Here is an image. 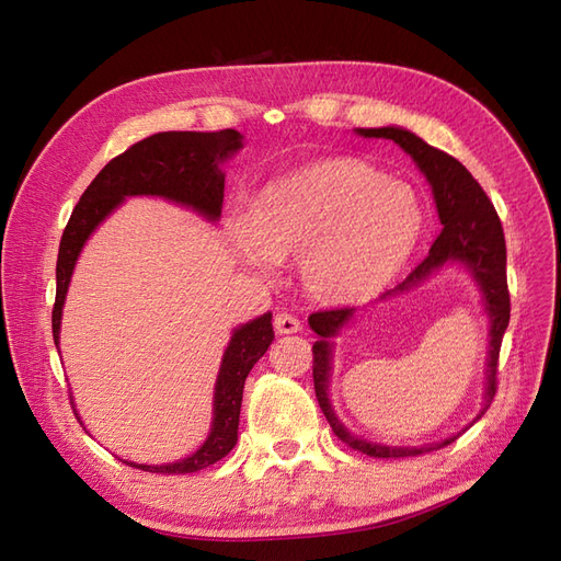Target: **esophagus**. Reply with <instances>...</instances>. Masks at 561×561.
<instances>
[{
    "label": "esophagus",
    "mask_w": 561,
    "mask_h": 561,
    "mask_svg": "<svg viewBox=\"0 0 561 561\" xmlns=\"http://www.w3.org/2000/svg\"><path fill=\"white\" fill-rule=\"evenodd\" d=\"M272 324H275V331L279 335H284V333H298L300 331V319L289 314V312L275 314V322H272Z\"/></svg>",
    "instance_id": "34e87169"
}]
</instances>
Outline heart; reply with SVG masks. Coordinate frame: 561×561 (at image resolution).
<instances>
[{
  "instance_id": "obj_1",
  "label": "heart",
  "mask_w": 561,
  "mask_h": 561,
  "mask_svg": "<svg viewBox=\"0 0 561 561\" xmlns=\"http://www.w3.org/2000/svg\"><path fill=\"white\" fill-rule=\"evenodd\" d=\"M423 204L402 181L382 179L362 159L335 157L270 183L249 218L230 220L244 263L272 272L300 259L310 296L352 302L382 289L419 244Z\"/></svg>"
}]
</instances>
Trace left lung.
Instances as JSON below:
<instances>
[{"label":"left lung","mask_w":561,"mask_h":561,"mask_svg":"<svg viewBox=\"0 0 561 561\" xmlns=\"http://www.w3.org/2000/svg\"><path fill=\"white\" fill-rule=\"evenodd\" d=\"M357 134L364 138H390L399 148L413 157V162L419 164V169L425 173V179L432 185V195H435L437 214L442 220V232L435 239V244H432L427 259L415 267L411 275L397 286V289L388 291L386 296L404 291L409 286L427 279L432 272L451 261L466 265L472 272L474 282L479 284V289L484 294V306L491 319V347H489V362H486L484 409L477 415V419H482L493 402L495 390H499V376L495 374H499L503 333L510 322V291H507V272H505L507 255H505V237H503L501 218L495 214L493 204L486 197L482 185L472 179V173L462 167L456 157L427 146L423 138H419L407 129H399V126L357 129ZM352 312H355L352 308H331V310L312 312L308 319L312 331L319 335V341L312 345L314 394L333 430V435L341 442H345L350 449L374 456V458L421 456L456 442L458 435L437 444H427V446H382V444H374V442L350 435V432L343 427V423L335 419L329 402V392H327L329 374H331L329 339H333V335L350 322Z\"/></svg>","instance_id":"left-lung-1"}]
</instances>
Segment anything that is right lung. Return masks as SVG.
Returning a JSON list of instances; mask_svg holds the SVG:
<instances>
[{"mask_svg": "<svg viewBox=\"0 0 561 561\" xmlns=\"http://www.w3.org/2000/svg\"><path fill=\"white\" fill-rule=\"evenodd\" d=\"M239 148H242V136L234 129L214 134L164 131L142 138L126 152L110 159L84 190V195L79 197L60 237L56 261V302L51 312L56 347L62 302H66L77 255L89 234L99 228V222L105 220L112 209H117L124 197L131 195L164 197L190 206L209 220H218L222 209V190H226V175L220 171V162H226ZM272 339H275V331H272L270 312L234 329L216 380L211 432L195 454L179 462H167V466H136V462L124 460L126 466L157 474H187L226 458L237 444L244 380L253 364L265 355Z\"/></svg>", "mask_w": 561, "mask_h": 561, "instance_id": "add662e5", "label": "right lung"}]
</instances>
